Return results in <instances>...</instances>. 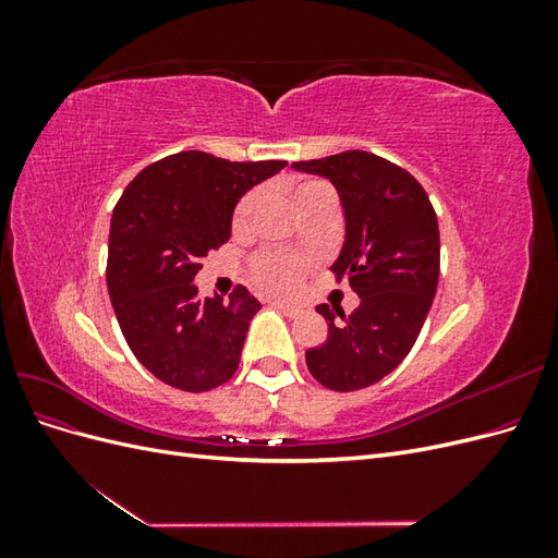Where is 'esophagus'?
I'll list each match as a JSON object with an SVG mask.
<instances>
[{
    "label": "esophagus",
    "mask_w": 558,
    "mask_h": 558,
    "mask_svg": "<svg viewBox=\"0 0 558 558\" xmlns=\"http://www.w3.org/2000/svg\"><path fill=\"white\" fill-rule=\"evenodd\" d=\"M269 305L277 307L279 312H283L286 316H291V318H295V316L302 314V307L293 305V302H286V300H269Z\"/></svg>",
    "instance_id": "34e87169"
}]
</instances>
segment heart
<instances>
[{
    "label": "heart",
    "instance_id": "1",
    "mask_svg": "<svg viewBox=\"0 0 558 558\" xmlns=\"http://www.w3.org/2000/svg\"><path fill=\"white\" fill-rule=\"evenodd\" d=\"M324 189H328L324 181H302L295 189V199L300 202V199H305ZM258 197H260L258 191H248L238 202V207H234V211H232V228L234 230H244L248 226L253 211H256ZM248 267H251V277L256 279L263 289L289 291L291 286H295V281L300 279L305 260L298 256H291V253H283V251H260L251 258Z\"/></svg>",
    "mask_w": 558,
    "mask_h": 558
}]
</instances>
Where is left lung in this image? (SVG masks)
Listing matches in <instances>:
<instances>
[{"label":"left lung","instance_id":"8db88e82","mask_svg":"<svg viewBox=\"0 0 558 558\" xmlns=\"http://www.w3.org/2000/svg\"><path fill=\"white\" fill-rule=\"evenodd\" d=\"M293 167L330 179L340 193L347 240L332 272L361 298L349 316L340 307H316L328 340L307 349V367L332 391H359L393 373L424 328L440 279L437 216L424 185L367 150Z\"/></svg>","mask_w":558,"mask_h":558}]
</instances>
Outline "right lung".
<instances>
[{"instance_id": "1", "label": "right lung", "mask_w": 558, "mask_h": 558, "mask_svg": "<svg viewBox=\"0 0 558 558\" xmlns=\"http://www.w3.org/2000/svg\"><path fill=\"white\" fill-rule=\"evenodd\" d=\"M286 165L181 150L148 165L116 202L109 298L128 347L160 381L202 393L238 373L260 302L244 286L228 300H199L193 279L202 258L230 240L240 197Z\"/></svg>"}]
</instances>
